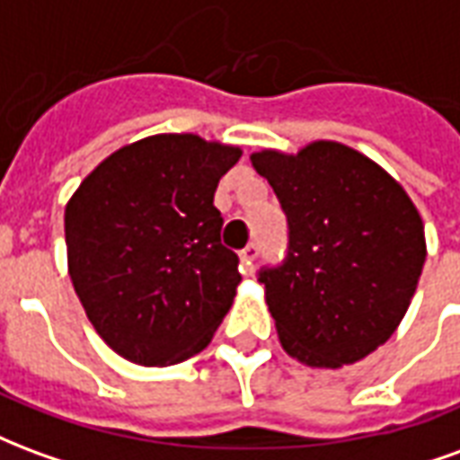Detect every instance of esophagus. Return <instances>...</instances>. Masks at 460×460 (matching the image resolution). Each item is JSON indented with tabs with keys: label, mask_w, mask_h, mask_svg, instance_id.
Segmentation results:
<instances>
[{
	"label": "esophagus",
	"mask_w": 460,
	"mask_h": 460,
	"mask_svg": "<svg viewBox=\"0 0 460 460\" xmlns=\"http://www.w3.org/2000/svg\"><path fill=\"white\" fill-rule=\"evenodd\" d=\"M259 259V246L256 243H249L246 249L241 251V273L243 276H251L253 273V263Z\"/></svg>",
	"instance_id": "esophagus-1"
}]
</instances>
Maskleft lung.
I'll use <instances>...</instances> for the list:
<instances>
[{
	"label": "left lung",
	"instance_id": "8db88e82",
	"mask_svg": "<svg viewBox=\"0 0 460 460\" xmlns=\"http://www.w3.org/2000/svg\"><path fill=\"white\" fill-rule=\"evenodd\" d=\"M251 164L288 217V256L263 269L266 305L290 357L338 369L394 335L426 261L424 221L404 187L342 142Z\"/></svg>",
	"mask_w": 460,
	"mask_h": 460
}]
</instances>
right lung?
<instances>
[{"mask_svg": "<svg viewBox=\"0 0 460 460\" xmlns=\"http://www.w3.org/2000/svg\"><path fill=\"white\" fill-rule=\"evenodd\" d=\"M234 145L164 132L125 145L66 204L68 276L105 345L142 367L201 352L241 283L221 243L219 180Z\"/></svg>", "mask_w": 460, "mask_h": 460, "instance_id": "add662e5", "label": "right lung"}]
</instances>
